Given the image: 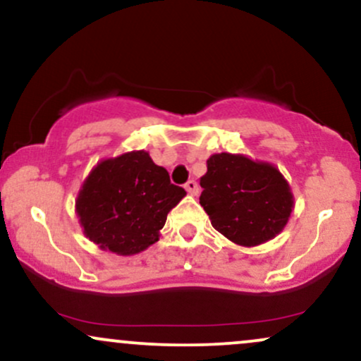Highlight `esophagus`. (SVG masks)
Here are the masks:
<instances>
[{"label": "esophagus", "instance_id": "esophagus-1", "mask_svg": "<svg viewBox=\"0 0 361 361\" xmlns=\"http://www.w3.org/2000/svg\"><path fill=\"white\" fill-rule=\"evenodd\" d=\"M185 188H186V192H188L190 195H197L198 193V185H197V181H195V180L186 181Z\"/></svg>", "mask_w": 361, "mask_h": 361}]
</instances>
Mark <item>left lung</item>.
Returning a JSON list of instances; mask_svg holds the SVG:
<instances>
[{
  "label": "left lung",
  "mask_w": 361,
  "mask_h": 361,
  "mask_svg": "<svg viewBox=\"0 0 361 361\" xmlns=\"http://www.w3.org/2000/svg\"><path fill=\"white\" fill-rule=\"evenodd\" d=\"M200 186V205L214 229L244 247L279 235L293 210V193L279 168L244 154L210 156Z\"/></svg>",
  "instance_id": "obj_1"
}]
</instances>
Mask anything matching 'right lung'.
Wrapping results in <instances>:
<instances>
[{"instance_id": "add662e5", "label": "right lung", "mask_w": 361, "mask_h": 361, "mask_svg": "<svg viewBox=\"0 0 361 361\" xmlns=\"http://www.w3.org/2000/svg\"><path fill=\"white\" fill-rule=\"evenodd\" d=\"M186 195L146 151L102 159L82 181L76 214L82 233L103 251L132 256L159 239L169 210Z\"/></svg>"}]
</instances>
